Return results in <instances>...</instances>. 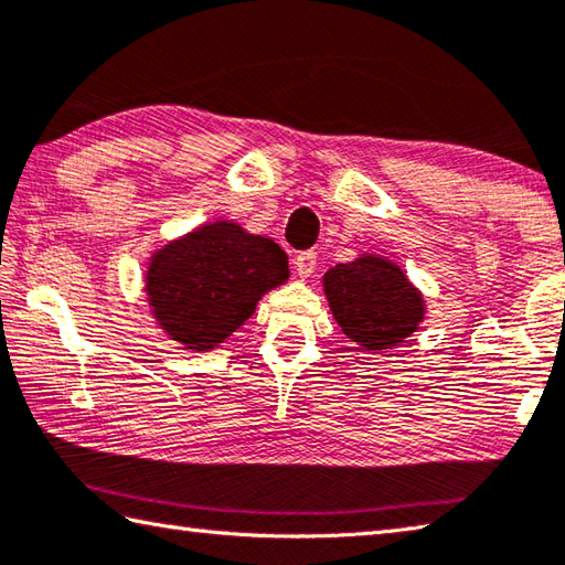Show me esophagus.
Returning <instances> with one entry per match:
<instances>
[{"label": "esophagus", "instance_id": "esophagus-1", "mask_svg": "<svg viewBox=\"0 0 565 565\" xmlns=\"http://www.w3.org/2000/svg\"><path fill=\"white\" fill-rule=\"evenodd\" d=\"M315 265H317V250H302L295 255V270L300 278H310L315 273Z\"/></svg>", "mask_w": 565, "mask_h": 565}]
</instances>
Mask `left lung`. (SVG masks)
<instances>
[{"instance_id":"obj_1","label":"left lung","mask_w":565,"mask_h":565,"mask_svg":"<svg viewBox=\"0 0 565 565\" xmlns=\"http://www.w3.org/2000/svg\"><path fill=\"white\" fill-rule=\"evenodd\" d=\"M324 295L342 332L361 347H396L423 319V297L391 260L364 255L324 273Z\"/></svg>"}]
</instances>
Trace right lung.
Wrapping results in <instances>:
<instances>
[{
	"instance_id": "obj_1",
	"label": "right lung",
	"mask_w": 565,
	"mask_h": 565,
	"mask_svg": "<svg viewBox=\"0 0 565 565\" xmlns=\"http://www.w3.org/2000/svg\"><path fill=\"white\" fill-rule=\"evenodd\" d=\"M290 278L278 243L216 221L154 253L147 295L159 327L194 351L221 344Z\"/></svg>"
}]
</instances>
